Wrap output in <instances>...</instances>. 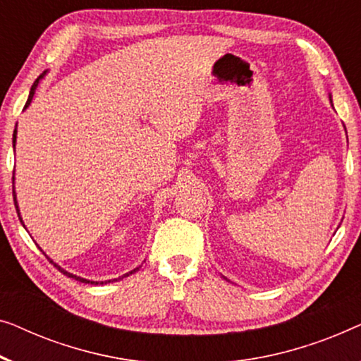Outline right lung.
<instances>
[{
    "instance_id": "1",
    "label": "right lung",
    "mask_w": 361,
    "mask_h": 361,
    "mask_svg": "<svg viewBox=\"0 0 361 361\" xmlns=\"http://www.w3.org/2000/svg\"><path fill=\"white\" fill-rule=\"evenodd\" d=\"M45 73V72H44ZM42 73V75H44ZM42 75H40V77L37 78V80H35L34 81V85H32V88H30V93H29V98H27V103H26V106H24V108H27V106L30 104V101H32V96H34V91H35V88H37V83H39V80L40 78H42ZM14 144H16V129H14V134H13V145ZM13 197H14V206H16V211H18V216H19V209H18V202H16V195H14V191H13ZM19 221H21V217H19ZM49 260H50V258H49ZM50 263H54L52 260H50ZM54 265H55V263H54ZM55 267H57L59 268V271H62L63 273V275H67L68 278H75V280H78V281H81V283H91V284H98V281H90V280H85V278H80V276H75V275H72V273H68V271H65V270H62V268H60L59 265H55ZM137 270H139V268H135V270L134 271H137ZM134 271H130V275H132V273H134ZM124 276H129V273H128V275H124ZM123 276V278H124ZM101 284H103V283H101Z\"/></svg>"
}]
</instances>
